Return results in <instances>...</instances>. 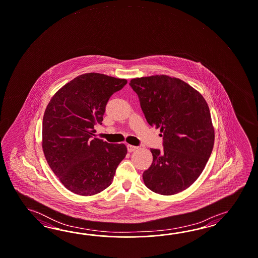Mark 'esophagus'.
<instances>
[{"label":"esophagus","mask_w":258,"mask_h":258,"mask_svg":"<svg viewBox=\"0 0 258 258\" xmlns=\"http://www.w3.org/2000/svg\"><path fill=\"white\" fill-rule=\"evenodd\" d=\"M126 147H127V151L128 152L135 151L136 149H138L137 146H134V145H126Z\"/></svg>","instance_id":"1"}]
</instances>
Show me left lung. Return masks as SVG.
Instances as JSON below:
<instances>
[{
    "mask_svg": "<svg viewBox=\"0 0 258 258\" xmlns=\"http://www.w3.org/2000/svg\"><path fill=\"white\" fill-rule=\"evenodd\" d=\"M151 126L160 128L163 149H151L153 162L143 173L153 192L180 193L201 175L212 154L214 128L207 102L195 88L168 76L134 78L130 83Z\"/></svg>",
    "mask_w": 258,
    "mask_h": 258,
    "instance_id": "1",
    "label": "left lung"
}]
</instances>
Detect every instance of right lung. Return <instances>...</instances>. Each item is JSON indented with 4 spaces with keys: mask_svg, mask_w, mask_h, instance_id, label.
Listing matches in <instances>:
<instances>
[{
    "mask_svg": "<svg viewBox=\"0 0 258 258\" xmlns=\"http://www.w3.org/2000/svg\"><path fill=\"white\" fill-rule=\"evenodd\" d=\"M97 73L77 76L52 97L44 111L42 147L51 170L77 195H96L112 182L126 145L95 138L110 97L126 85Z\"/></svg>",
    "mask_w": 258,
    "mask_h": 258,
    "instance_id": "obj_1",
    "label": "right lung"
}]
</instances>
